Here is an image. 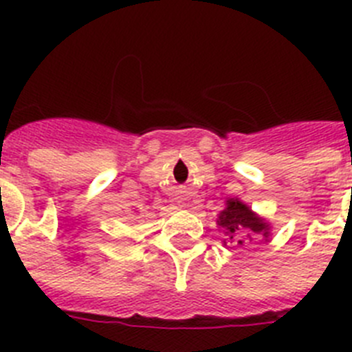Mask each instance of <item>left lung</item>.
<instances>
[{
	"instance_id": "8db88e82",
	"label": "left lung",
	"mask_w": 352,
	"mask_h": 352,
	"mask_svg": "<svg viewBox=\"0 0 352 352\" xmlns=\"http://www.w3.org/2000/svg\"><path fill=\"white\" fill-rule=\"evenodd\" d=\"M219 226L231 239L238 238V245H243V239L239 238L250 231L256 234L268 236V226L261 219H257L256 214L248 210V206L236 199L227 201V208L219 217Z\"/></svg>"
}]
</instances>
